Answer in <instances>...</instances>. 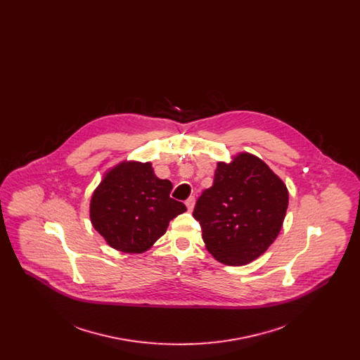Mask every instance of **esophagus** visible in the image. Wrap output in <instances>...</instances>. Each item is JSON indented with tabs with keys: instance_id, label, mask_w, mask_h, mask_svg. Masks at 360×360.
I'll list each match as a JSON object with an SVG mask.
<instances>
[{
	"instance_id": "34e87169",
	"label": "esophagus",
	"mask_w": 360,
	"mask_h": 360,
	"mask_svg": "<svg viewBox=\"0 0 360 360\" xmlns=\"http://www.w3.org/2000/svg\"><path fill=\"white\" fill-rule=\"evenodd\" d=\"M194 204H195V198H194V197H188V200L185 201V205L188 207V212H191V210H193Z\"/></svg>"
}]
</instances>
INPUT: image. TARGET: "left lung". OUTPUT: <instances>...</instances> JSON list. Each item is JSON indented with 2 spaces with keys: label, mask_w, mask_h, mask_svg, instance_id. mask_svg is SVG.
Segmentation results:
<instances>
[{
  "label": "left lung",
  "mask_w": 360,
  "mask_h": 360,
  "mask_svg": "<svg viewBox=\"0 0 360 360\" xmlns=\"http://www.w3.org/2000/svg\"><path fill=\"white\" fill-rule=\"evenodd\" d=\"M288 204V188L270 167L254 155L240 154L229 165H217L213 186L202 191L193 216L207 251L224 264L243 266L274 243Z\"/></svg>",
  "instance_id": "8db88e82"
}]
</instances>
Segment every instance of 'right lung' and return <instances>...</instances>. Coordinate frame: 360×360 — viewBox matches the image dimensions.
<instances>
[{
    "instance_id": "right-lung-1",
    "label": "right lung",
    "mask_w": 360,
    "mask_h": 360,
    "mask_svg": "<svg viewBox=\"0 0 360 360\" xmlns=\"http://www.w3.org/2000/svg\"><path fill=\"white\" fill-rule=\"evenodd\" d=\"M172 184L155 176L151 163H121L108 172L90 202V219L108 244L128 254L148 250L186 210L172 200Z\"/></svg>"
}]
</instances>
